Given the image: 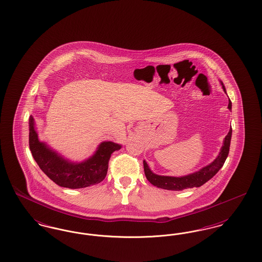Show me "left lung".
Here are the masks:
<instances>
[{
	"mask_svg": "<svg viewBox=\"0 0 262 262\" xmlns=\"http://www.w3.org/2000/svg\"><path fill=\"white\" fill-rule=\"evenodd\" d=\"M221 85L226 93L224 84L222 81ZM228 109L232 110V102L229 99ZM232 137V128H230L228 135L225 137L223 140L222 147L220 149L217 157L212 161L210 164L202 167L199 171L193 172L191 174L181 176V177H173V176H161L155 174L151 171L147 162L143 160V167H144V174L146 179L155 187H160L163 189L168 190H183L191 187H200L208 182L211 178L218 173V171L223 167L225 161L228 157L230 143Z\"/></svg>",
	"mask_w": 262,
	"mask_h": 262,
	"instance_id": "1",
	"label": "left lung"
}]
</instances>
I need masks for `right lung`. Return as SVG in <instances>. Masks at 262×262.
Segmentation results:
<instances>
[{"mask_svg":"<svg viewBox=\"0 0 262 262\" xmlns=\"http://www.w3.org/2000/svg\"><path fill=\"white\" fill-rule=\"evenodd\" d=\"M29 148L40 169L60 187L82 188L101 183L108 171L113 152L122 148L113 141H102L95 152L81 162L72 161L38 137L35 121L29 117Z\"/></svg>","mask_w":262,"mask_h":262,"instance_id":"1","label":"right lung"}]
</instances>
